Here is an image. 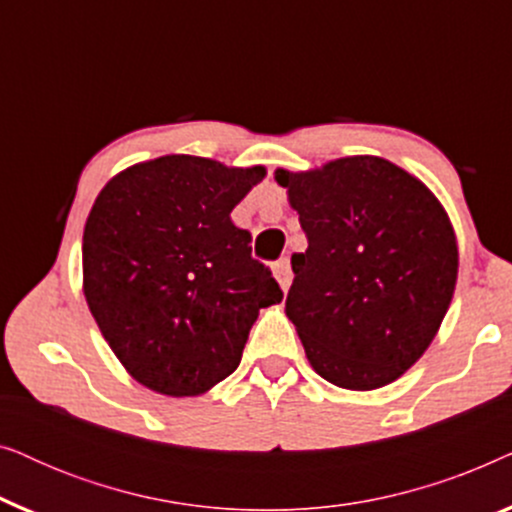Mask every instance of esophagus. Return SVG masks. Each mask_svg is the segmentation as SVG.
<instances>
[{
  "instance_id": "34e87169",
  "label": "esophagus",
  "mask_w": 512,
  "mask_h": 512,
  "mask_svg": "<svg viewBox=\"0 0 512 512\" xmlns=\"http://www.w3.org/2000/svg\"><path fill=\"white\" fill-rule=\"evenodd\" d=\"M272 272H275V277H277L279 286H282V291H289L291 279H293V272H291V263H289V258H282V261H277V263H275V268H272Z\"/></svg>"
}]
</instances>
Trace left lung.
Returning a JSON list of instances; mask_svg holds the SVG:
<instances>
[{
  "instance_id": "1",
  "label": "left lung",
  "mask_w": 512,
  "mask_h": 512,
  "mask_svg": "<svg viewBox=\"0 0 512 512\" xmlns=\"http://www.w3.org/2000/svg\"><path fill=\"white\" fill-rule=\"evenodd\" d=\"M307 249L291 256L286 317L335 387L373 391L422 359L452 303L459 247L431 188L380 156L275 170Z\"/></svg>"
}]
</instances>
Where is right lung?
I'll use <instances>...</instances> for the list:
<instances>
[{"label":"right lung","mask_w":512,"mask_h":512,"mask_svg":"<svg viewBox=\"0 0 512 512\" xmlns=\"http://www.w3.org/2000/svg\"><path fill=\"white\" fill-rule=\"evenodd\" d=\"M265 167L170 153L107 181L83 228V296L146 389L200 396L240 366L261 307L282 303L230 212Z\"/></svg>","instance_id":"1"}]
</instances>
